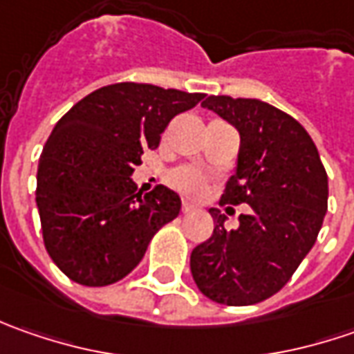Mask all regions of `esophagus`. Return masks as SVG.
I'll use <instances>...</instances> for the list:
<instances>
[{"label":"esophagus","mask_w":354,"mask_h":354,"mask_svg":"<svg viewBox=\"0 0 354 354\" xmlns=\"http://www.w3.org/2000/svg\"><path fill=\"white\" fill-rule=\"evenodd\" d=\"M181 211H183L185 214H189V212H195V211H197V205H193V203H189V201H185L183 207H181Z\"/></svg>","instance_id":"34e87169"}]
</instances>
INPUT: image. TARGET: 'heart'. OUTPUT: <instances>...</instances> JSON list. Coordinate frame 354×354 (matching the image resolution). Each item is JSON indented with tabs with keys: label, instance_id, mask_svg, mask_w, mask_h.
<instances>
[{
	"label": "heart",
	"instance_id": "1",
	"mask_svg": "<svg viewBox=\"0 0 354 354\" xmlns=\"http://www.w3.org/2000/svg\"><path fill=\"white\" fill-rule=\"evenodd\" d=\"M169 181L187 195H201L207 187L205 175L197 169H177L169 177Z\"/></svg>",
	"mask_w": 354,
	"mask_h": 354
}]
</instances>
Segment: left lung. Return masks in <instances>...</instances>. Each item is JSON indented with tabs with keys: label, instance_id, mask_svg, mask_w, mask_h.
I'll list each match as a JSON object with an SVG mask.
<instances>
[{
	"label": "left lung",
	"instance_id": "left-lung-1",
	"mask_svg": "<svg viewBox=\"0 0 354 354\" xmlns=\"http://www.w3.org/2000/svg\"><path fill=\"white\" fill-rule=\"evenodd\" d=\"M240 133L236 169L221 205H250L240 225L211 209L214 230L191 252V274L209 299L252 306L278 293L313 248L329 183L319 151L290 114L256 98L209 96L201 104Z\"/></svg>",
	"mask_w": 354,
	"mask_h": 354
}]
</instances>
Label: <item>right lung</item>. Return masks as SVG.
Here are the masks:
<instances>
[{"label":"right lung","instance_id":"1","mask_svg":"<svg viewBox=\"0 0 354 354\" xmlns=\"http://www.w3.org/2000/svg\"><path fill=\"white\" fill-rule=\"evenodd\" d=\"M198 92L120 82L76 102L50 131L37 169V209L48 256L82 286H110L142 262L149 240L181 212L159 185L136 193L133 167Z\"/></svg>","mask_w":354,"mask_h":354}]
</instances>
